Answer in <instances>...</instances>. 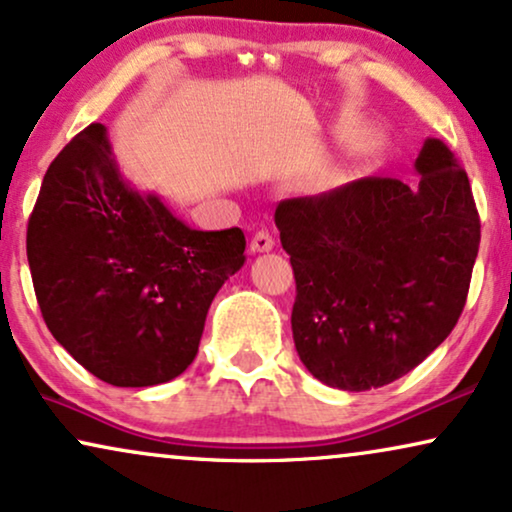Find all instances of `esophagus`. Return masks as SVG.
Segmentation results:
<instances>
[{
	"instance_id": "34e87169",
	"label": "esophagus",
	"mask_w": 512,
	"mask_h": 512,
	"mask_svg": "<svg viewBox=\"0 0 512 512\" xmlns=\"http://www.w3.org/2000/svg\"><path fill=\"white\" fill-rule=\"evenodd\" d=\"M272 247H275V237H272L268 230H258L254 235V240H251V251H256V254L270 251Z\"/></svg>"
}]
</instances>
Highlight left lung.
I'll use <instances>...</instances> for the list:
<instances>
[{
	"label": "left lung",
	"instance_id": "1",
	"mask_svg": "<svg viewBox=\"0 0 512 512\" xmlns=\"http://www.w3.org/2000/svg\"><path fill=\"white\" fill-rule=\"evenodd\" d=\"M416 183L369 176L277 204L291 256L296 353L331 388H381L418 367L456 327L480 249L468 174L426 138Z\"/></svg>",
	"mask_w": 512,
	"mask_h": 512
}]
</instances>
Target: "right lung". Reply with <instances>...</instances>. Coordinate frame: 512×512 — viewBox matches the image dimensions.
I'll return each mask as SVG.
<instances>
[{
    "mask_svg": "<svg viewBox=\"0 0 512 512\" xmlns=\"http://www.w3.org/2000/svg\"><path fill=\"white\" fill-rule=\"evenodd\" d=\"M244 232L192 230L122 176L103 124L58 152L28 223L46 327L117 388L167 383L195 360L209 305L242 268Z\"/></svg>",
    "mask_w": 512,
    "mask_h": 512,
    "instance_id": "obj_1",
    "label": "right lung"
}]
</instances>
